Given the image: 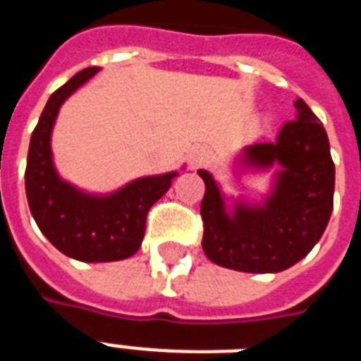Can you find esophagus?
I'll return each instance as SVG.
<instances>
[{
	"label": "esophagus",
	"instance_id": "obj_1",
	"mask_svg": "<svg viewBox=\"0 0 361 361\" xmlns=\"http://www.w3.org/2000/svg\"><path fill=\"white\" fill-rule=\"evenodd\" d=\"M208 163H209L208 155H198V157L192 159V164H195V166H202V164H208Z\"/></svg>",
	"mask_w": 361,
	"mask_h": 361
}]
</instances>
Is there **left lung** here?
Segmentation results:
<instances>
[{"label":"left lung","mask_w":361,"mask_h":361,"mask_svg":"<svg viewBox=\"0 0 361 361\" xmlns=\"http://www.w3.org/2000/svg\"><path fill=\"white\" fill-rule=\"evenodd\" d=\"M296 120L286 121L275 142H258L245 149L255 164L279 163L275 192L262 208H240L234 217L214 178L204 180L202 249L212 262L249 274H277L302 260L320 240L334 209L336 164L322 121L303 99L294 103Z\"/></svg>","instance_id":"left-lung-1"}]
</instances>
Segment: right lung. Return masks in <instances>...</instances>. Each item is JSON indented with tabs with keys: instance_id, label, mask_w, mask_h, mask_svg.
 Returning a JSON list of instances; mask_svg holds the SVG:
<instances>
[{
	"instance_id": "obj_1",
	"label": "right lung",
	"mask_w": 361,
	"mask_h": 361,
	"mask_svg": "<svg viewBox=\"0 0 361 361\" xmlns=\"http://www.w3.org/2000/svg\"><path fill=\"white\" fill-rule=\"evenodd\" d=\"M97 67L76 73L50 95L31 133L25 195L37 226L58 251L82 262H112L133 257L144 238L147 212L172 185L176 172L140 178L110 197H87L58 178L50 153V133L71 93Z\"/></svg>"
}]
</instances>
